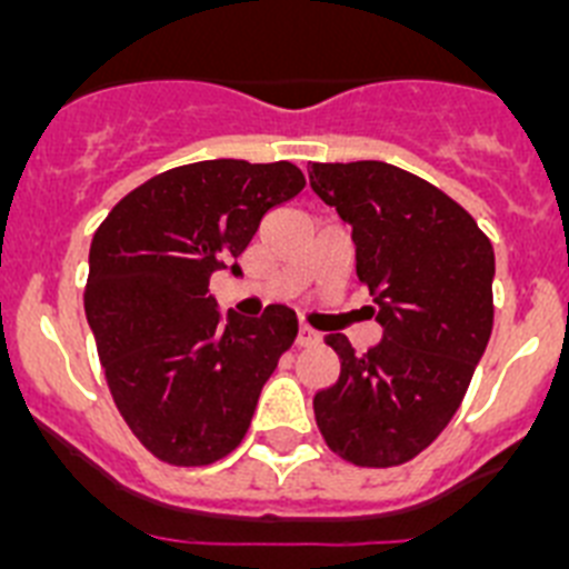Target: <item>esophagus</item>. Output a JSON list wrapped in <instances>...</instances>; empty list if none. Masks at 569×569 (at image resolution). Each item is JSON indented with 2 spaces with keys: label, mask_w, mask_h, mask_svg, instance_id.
I'll return each instance as SVG.
<instances>
[{
  "label": "esophagus",
  "mask_w": 569,
  "mask_h": 569,
  "mask_svg": "<svg viewBox=\"0 0 569 569\" xmlns=\"http://www.w3.org/2000/svg\"><path fill=\"white\" fill-rule=\"evenodd\" d=\"M296 345H299V347H316V345H319V333H316V330H310L308 325H301L299 333H296Z\"/></svg>",
  "instance_id": "obj_1"
}]
</instances>
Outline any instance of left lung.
I'll return each mask as SVG.
<instances>
[{"instance_id": "1", "label": "left lung", "mask_w": 569, "mask_h": 569, "mask_svg": "<svg viewBox=\"0 0 569 569\" xmlns=\"http://www.w3.org/2000/svg\"><path fill=\"white\" fill-rule=\"evenodd\" d=\"M310 188L353 228L356 276L373 296L381 341L339 353L336 385L313 396L321 436L359 467H396L436 441L492 333L496 256L476 219L387 162L308 164Z\"/></svg>"}]
</instances>
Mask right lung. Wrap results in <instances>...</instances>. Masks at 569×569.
<instances>
[{
	"instance_id": "obj_1",
	"label": "right lung",
	"mask_w": 569,
	"mask_h": 569,
	"mask_svg": "<svg viewBox=\"0 0 569 569\" xmlns=\"http://www.w3.org/2000/svg\"><path fill=\"white\" fill-rule=\"evenodd\" d=\"M301 188L290 162L182 164L130 190L93 233L84 313L110 396L156 459L213 465L248 433L299 321L284 305L222 316L210 276L239 270L264 213Z\"/></svg>"
}]
</instances>
